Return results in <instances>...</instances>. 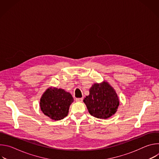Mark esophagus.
<instances>
[{
  "label": "esophagus",
  "instance_id": "esophagus-1",
  "mask_svg": "<svg viewBox=\"0 0 159 159\" xmlns=\"http://www.w3.org/2000/svg\"><path fill=\"white\" fill-rule=\"evenodd\" d=\"M75 101H76L77 102H81L83 101V98H76Z\"/></svg>",
  "mask_w": 159,
  "mask_h": 159
}]
</instances>
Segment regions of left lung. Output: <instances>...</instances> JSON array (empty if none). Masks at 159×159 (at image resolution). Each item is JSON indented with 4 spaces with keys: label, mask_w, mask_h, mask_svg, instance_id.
<instances>
[{
    "label": "left lung",
    "mask_w": 159,
    "mask_h": 159,
    "mask_svg": "<svg viewBox=\"0 0 159 159\" xmlns=\"http://www.w3.org/2000/svg\"><path fill=\"white\" fill-rule=\"evenodd\" d=\"M84 102L90 114L100 119H107L114 115L120 104L115 90L106 82L94 84Z\"/></svg>",
    "instance_id": "obj_1"
}]
</instances>
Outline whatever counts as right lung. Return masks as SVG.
I'll return each instance as SVG.
<instances>
[{
  "label": "right lung",
  "instance_id": "right-lung-1",
  "mask_svg": "<svg viewBox=\"0 0 159 159\" xmlns=\"http://www.w3.org/2000/svg\"><path fill=\"white\" fill-rule=\"evenodd\" d=\"M74 102L72 95L63 89H48L40 99V108L44 115L53 120H60L67 116L70 104Z\"/></svg>",
  "mask_w": 159,
  "mask_h": 159
}]
</instances>
